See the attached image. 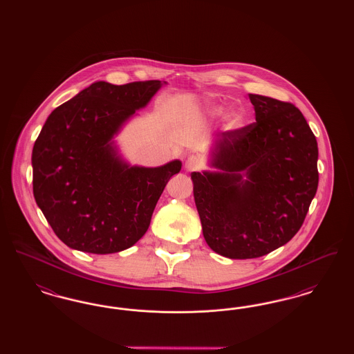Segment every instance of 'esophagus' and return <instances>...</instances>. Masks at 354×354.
<instances>
[{"instance_id": "34e87169", "label": "esophagus", "mask_w": 354, "mask_h": 354, "mask_svg": "<svg viewBox=\"0 0 354 354\" xmlns=\"http://www.w3.org/2000/svg\"><path fill=\"white\" fill-rule=\"evenodd\" d=\"M185 167L188 171H195V169H199L202 167V160L195 156V155H189L185 158Z\"/></svg>"}]
</instances>
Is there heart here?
<instances>
[{
  "mask_svg": "<svg viewBox=\"0 0 354 354\" xmlns=\"http://www.w3.org/2000/svg\"><path fill=\"white\" fill-rule=\"evenodd\" d=\"M223 111H224V109H223L221 106H212L211 109H208V113H209L211 115H214V117L221 115ZM244 124H245V115H244V113H241V111H239V110L230 113V114L227 115V118H225V129H227L228 131L239 130V129H241Z\"/></svg>",
  "mask_w": 354,
  "mask_h": 354,
  "instance_id": "b5f03b06",
  "label": "heart"
}]
</instances>
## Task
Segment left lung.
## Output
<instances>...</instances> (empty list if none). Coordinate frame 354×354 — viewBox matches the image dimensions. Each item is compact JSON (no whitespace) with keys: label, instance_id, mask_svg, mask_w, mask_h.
Listing matches in <instances>:
<instances>
[{"label":"left lung","instance_id":"8db88e82","mask_svg":"<svg viewBox=\"0 0 354 354\" xmlns=\"http://www.w3.org/2000/svg\"><path fill=\"white\" fill-rule=\"evenodd\" d=\"M256 122L218 135L214 171L192 172L203 236L214 252L254 259L297 234L319 185V147L292 103L250 94Z\"/></svg>","mask_w":354,"mask_h":354}]
</instances>
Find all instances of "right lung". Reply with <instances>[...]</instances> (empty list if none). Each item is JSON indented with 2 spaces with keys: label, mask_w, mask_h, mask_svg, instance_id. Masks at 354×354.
<instances>
[{
  "label": "right lung",
  "mask_w": 354,
  "mask_h": 354,
  "mask_svg": "<svg viewBox=\"0 0 354 354\" xmlns=\"http://www.w3.org/2000/svg\"><path fill=\"white\" fill-rule=\"evenodd\" d=\"M166 84L94 82L46 119L32 153L34 199L70 248L120 252L149 230L155 205L182 162L131 166L114 138Z\"/></svg>",
  "instance_id": "right-lung-1"
}]
</instances>
